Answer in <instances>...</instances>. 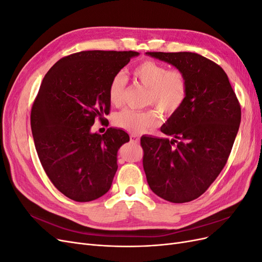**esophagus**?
I'll return each mask as SVG.
<instances>
[{
    "label": "esophagus",
    "mask_w": 262,
    "mask_h": 262,
    "mask_svg": "<svg viewBox=\"0 0 262 262\" xmlns=\"http://www.w3.org/2000/svg\"><path fill=\"white\" fill-rule=\"evenodd\" d=\"M130 139H131V142H134V143H138L140 141V138L137 136V134H131Z\"/></svg>",
    "instance_id": "obj_1"
}]
</instances>
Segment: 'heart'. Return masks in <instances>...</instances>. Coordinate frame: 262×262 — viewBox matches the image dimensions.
<instances>
[{
  "label": "heart",
  "mask_w": 262,
  "mask_h": 262,
  "mask_svg": "<svg viewBox=\"0 0 262 262\" xmlns=\"http://www.w3.org/2000/svg\"><path fill=\"white\" fill-rule=\"evenodd\" d=\"M132 75L147 89L145 105L156 107L166 117L177 114L184 106L188 95V82L185 73L180 70H168L162 63L145 60L132 70ZM124 86L125 81L121 73L112 78L108 87V97L112 105L116 107L122 105ZM156 110L125 108L115 115L114 123L130 133L144 132L160 122L161 115Z\"/></svg>",
  "instance_id": "obj_1"
}]
</instances>
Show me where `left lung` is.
Returning <instances> with one entry per match:
<instances>
[{
  "label": "left lung",
  "mask_w": 262,
  "mask_h": 262,
  "mask_svg": "<svg viewBox=\"0 0 262 262\" xmlns=\"http://www.w3.org/2000/svg\"><path fill=\"white\" fill-rule=\"evenodd\" d=\"M184 72L188 95L184 106L162 126L172 137H142L147 184L173 203L192 201L207 191L228 160L242 110L224 70L193 52H146Z\"/></svg>",
  "instance_id": "8db88e82"
}]
</instances>
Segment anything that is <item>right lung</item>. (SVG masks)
<instances>
[{
    "mask_svg": "<svg viewBox=\"0 0 262 262\" xmlns=\"http://www.w3.org/2000/svg\"><path fill=\"white\" fill-rule=\"evenodd\" d=\"M136 51H81L47 72L31 107L30 125L42 167L53 186L77 202L104 195L118 168L117 152L130 138L121 129L92 133L108 114V87Z\"/></svg>",
    "mask_w": 262,
    "mask_h": 262,
    "instance_id": "add662e5",
    "label": "right lung"
}]
</instances>
